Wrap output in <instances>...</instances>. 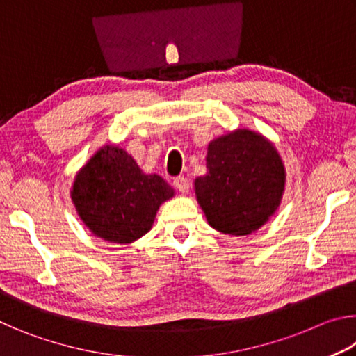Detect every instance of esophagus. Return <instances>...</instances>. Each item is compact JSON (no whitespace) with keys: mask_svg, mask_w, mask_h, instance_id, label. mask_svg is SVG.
Wrapping results in <instances>:
<instances>
[{"mask_svg":"<svg viewBox=\"0 0 356 356\" xmlns=\"http://www.w3.org/2000/svg\"><path fill=\"white\" fill-rule=\"evenodd\" d=\"M174 186L180 191V193H188L190 190V180L184 177V176H179L174 179Z\"/></svg>","mask_w":356,"mask_h":356,"instance_id":"obj_1","label":"esophagus"}]
</instances>
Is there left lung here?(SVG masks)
<instances>
[{"label": "left lung", "instance_id": "left-lung-1", "mask_svg": "<svg viewBox=\"0 0 356 356\" xmlns=\"http://www.w3.org/2000/svg\"><path fill=\"white\" fill-rule=\"evenodd\" d=\"M207 174L195 191L209 225L231 236H248L280 207L286 171L278 150L256 131L238 129L209 144Z\"/></svg>", "mask_w": 356, "mask_h": 356}]
</instances>
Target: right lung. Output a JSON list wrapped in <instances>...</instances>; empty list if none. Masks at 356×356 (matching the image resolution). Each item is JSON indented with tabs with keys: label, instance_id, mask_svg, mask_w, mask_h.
<instances>
[{
	"label": "right lung",
	"instance_id": "1",
	"mask_svg": "<svg viewBox=\"0 0 356 356\" xmlns=\"http://www.w3.org/2000/svg\"><path fill=\"white\" fill-rule=\"evenodd\" d=\"M174 190L156 174H144L116 146H104L76 174L72 200L94 236L131 243L150 231L156 210Z\"/></svg>",
	"mask_w": 356,
	"mask_h": 356
}]
</instances>
